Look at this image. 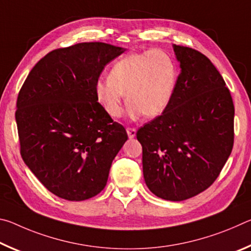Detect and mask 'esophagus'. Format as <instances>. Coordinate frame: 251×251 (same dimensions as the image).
<instances>
[{
    "instance_id": "obj_1",
    "label": "esophagus",
    "mask_w": 251,
    "mask_h": 251,
    "mask_svg": "<svg viewBox=\"0 0 251 251\" xmlns=\"http://www.w3.org/2000/svg\"><path fill=\"white\" fill-rule=\"evenodd\" d=\"M126 130L129 138H134L136 136V128H134V127H127Z\"/></svg>"
}]
</instances>
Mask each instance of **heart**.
<instances>
[{"label":"heart","instance_id":"obj_1","mask_svg":"<svg viewBox=\"0 0 251 251\" xmlns=\"http://www.w3.org/2000/svg\"><path fill=\"white\" fill-rule=\"evenodd\" d=\"M178 80L176 63L164 50H147L122 57L113 65L109 77L95 85L97 100L108 116L120 118L125 93L131 117L154 118L171 104Z\"/></svg>","mask_w":251,"mask_h":251}]
</instances>
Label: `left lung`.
Instances as JSON below:
<instances>
[{"mask_svg": "<svg viewBox=\"0 0 251 251\" xmlns=\"http://www.w3.org/2000/svg\"><path fill=\"white\" fill-rule=\"evenodd\" d=\"M180 62L175 94L166 110L137 130L143 173L157 197L181 201L214 184L233 146L232 99L206 55L174 45Z\"/></svg>", "mask_w": 251, "mask_h": 251, "instance_id": "left-lung-1", "label": "left lung"}]
</instances>
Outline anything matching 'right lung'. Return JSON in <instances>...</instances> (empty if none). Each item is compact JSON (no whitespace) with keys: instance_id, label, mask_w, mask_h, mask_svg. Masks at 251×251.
Here are the masks:
<instances>
[{"instance_id":"1","label":"right lung","mask_w":251,"mask_h":251,"mask_svg":"<svg viewBox=\"0 0 251 251\" xmlns=\"http://www.w3.org/2000/svg\"><path fill=\"white\" fill-rule=\"evenodd\" d=\"M124 50L100 42L54 50L33 67L16 101L20 152L50 193L71 201L100 194L128 139L95 95L104 67Z\"/></svg>"}]
</instances>
